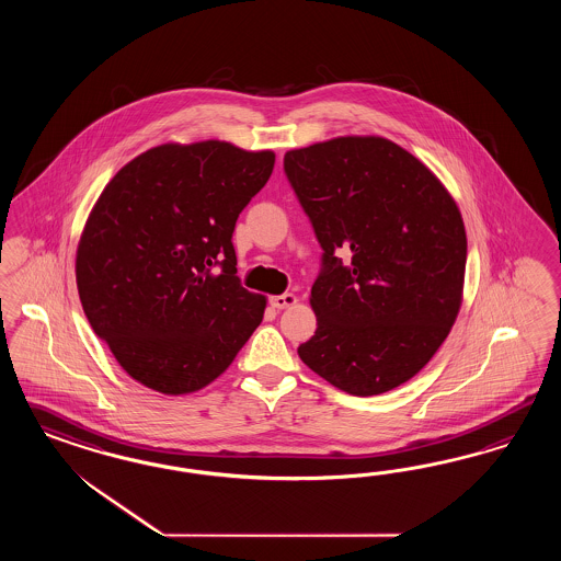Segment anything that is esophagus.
I'll list each match as a JSON object with an SVG mask.
<instances>
[{
    "label": "esophagus",
    "instance_id": "esophagus-1",
    "mask_svg": "<svg viewBox=\"0 0 561 561\" xmlns=\"http://www.w3.org/2000/svg\"><path fill=\"white\" fill-rule=\"evenodd\" d=\"M298 302V298L294 296V294H282V296H272L270 298V305L273 308H277V310H282V308H289V306H294Z\"/></svg>",
    "mask_w": 561,
    "mask_h": 561
}]
</instances>
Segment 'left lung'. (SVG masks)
I'll return each instance as SVG.
<instances>
[{"mask_svg":"<svg viewBox=\"0 0 561 561\" xmlns=\"http://www.w3.org/2000/svg\"><path fill=\"white\" fill-rule=\"evenodd\" d=\"M284 170L323 247L310 289L317 331L298 356L340 391L397 389L438 352L459 314L467 234L457 202L385 137L289 150Z\"/></svg>","mask_w":561,"mask_h":561,"instance_id":"1","label":"left lung"}]
</instances>
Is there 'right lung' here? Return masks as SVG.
<instances>
[{
    "label": "right lung",
    "instance_id": "add662e5",
    "mask_svg": "<svg viewBox=\"0 0 561 561\" xmlns=\"http://www.w3.org/2000/svg\"><path fill=\"white\" fill-rule=\"evenodd\" d=\"M272 150L162 144L111 179L76 253L88 323L144 387L187 394L214 382L263 321L240 286L232 232L272 176Z\"/></svg>",
    "mask_w": 561,
    "mask_h": 561
}]
</instances>
